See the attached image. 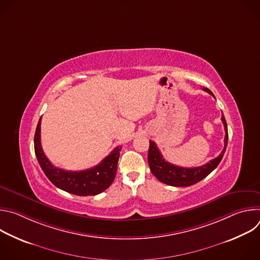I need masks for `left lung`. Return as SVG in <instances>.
<instances>
[{
	"mask_svg": "<svg viewBox=\"0 0 260 260\" xmlns=\"http://www.w3.org/2000/svg\"><path fill=\"white\" fill-rule=\"evenodd\" d=\"M205 91L208 93L213 94L208 88H204ZM215 98V96H214ZM221 120L223 122L225 137H224V148L221 151L220 155L216 158L210 160L204 166L197 167V168H182L175 165H172L162 157L160 151L156 144L152 141H149V151H148V164H149L151 173L162 183L171 185V186H178V187H187L190 185H193L204 178H206L212 171H214L217 166L220 164L222 157L224 155L226 150L228 141H229V132H228V124L224 116H221Z\"/></svg>",
	"mask_w": 260,
	"mask_h": 260,
	"instance_id": "left-lung-1",
	"label": "left lung"
}]
</instances>
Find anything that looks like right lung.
Segmentation results:
<instances>
[{"label":"right lung","instance_id":"right-lung-1","mask_svg":"<svg viewBox=\"0 0 260 260\" xmlns=\"http://www.w3.org/2000/svg\"><path fill=\"white\" fill-rule=\"evenodd\" d=\"M40 133L41 118L35 133V153L44 174L56 187L72 194L87 197L96 196L105 191L112 184L116 176L121 147H116L101 164L91 169L79 172L64 171L54 167L44 154L41 146Z\"/></svg>","mask_w":260,"mask_h":260}]
</instances>
